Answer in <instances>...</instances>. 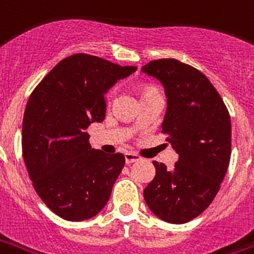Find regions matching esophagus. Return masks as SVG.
Wrapping results in <instances>:
<instances>
[{
  "instance_id": "esophagus-1",
  "label": "esophagus",
  "mask_w": 254,
  "mask_h": 254,
  "mask_svg": "<svg viewBox=\"0 0 254 254\" xmlns=\"http://www.w3.org/2000/svg\"><path fill=\"white\" fill-rule=\"evenodd\" d=\"M141 159L140 156L134 155V153H130V152H127L125 153V161H127V164H132V163H136Z\"/></svg>"
}]
</instances>
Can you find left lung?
I'll use <instances>...</instances> for the list:
<instances>
[{"mask_svg":"<svg viewBox=\"0 0 254 254\" xmlns=\"http://www.w3.org/2000/svg\"><path fill=\"white\" fill-rule=\"evenodd\" d=\"M164 87L161 124L179 159L174 170L153 161L156 175L144 190L148 207L165 222L186 223L210 206L226 175L232 122L226 106L200 71L176 59L152 60L141 68Z\"/></svg>","mask_w":254,"mask_h":254,"instance_id":"1","label":"left lung"}]
</instances>
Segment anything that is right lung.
I'll list each match as a JSON object with an SVG mask.
<instances>
[{
	"instance_id": "obj_1",
	"label": "right lung",
	"mask_w": 254,
	"mask_h": 254,
	"mask_svg": "<svg viewBox=\"0 0 254 254\" xmlns=\"http://www.w3.org/2000/svg\"><path fill=\"white\" fill-rule=\"evenodd\" d=\"M136 69L76 54L59 62L29 97L24 161L37 195L63 219L86 221L108 203L125 157L91 148L86 129L103 121L105 94Z\"/></svg>"
}]
</instances>
